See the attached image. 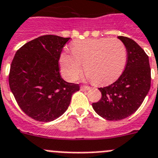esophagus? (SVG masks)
Instances as JSON below:
<instances>
[{
	"label": "esophagus",
	"mask_w": 158,
	"mask_h": 158,
	"mask_svg": "<svg viewBox=\"0 0 158 158\" xmlns=\"http://www.w3.org/2000/svg\"><path fill=\"white\" fill-rule=\"evenodd\" d=\"M81 90H88L89 89V86H80Z\"/></svg>",
	"instance_id": "obj_1"
}]
</instances>
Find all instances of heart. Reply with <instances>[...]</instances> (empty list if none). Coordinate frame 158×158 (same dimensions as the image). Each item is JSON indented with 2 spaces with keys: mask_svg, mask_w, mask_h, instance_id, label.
I'll return each mask as SVG.
<instances>
[{
  "mask_svg": "<svg viewBox=\"0 0 158 158\" xmlns=\"http://www.w3.org/2000/svg\"><path fill=\"white\" fill-rule=\"evenodd\" d=\"M72 53L62 52L60 66L62 76L69 81L77 79L84 72L95 84L104 85L119 77L124 67L127 52L116 38H88L71 45Z\"/></svg>",
  "mask_w": 158,
  "mask_h": 158,
  "instance_id": "obj_1",
  "label": "heart"
}]
</instances>
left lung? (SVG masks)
Instances as JSON below:
<instances>
[{
  "label": "left lung",
  "mask_w": 158,
  "mask_h": 158,
  "mask_svg": "<svg viewBox=\"0 0 158 158\" xmlns=\"http://www.w3.org/2000/svg\"><path fill=\"white\" fill-rule=\"evenodd\" d=\"M118 38L127 50V64L113 84L99 88L102 98L92 104L93 109L107 120L128 117L140 107L148 94L151 82L149 56L134 40L123 36Z\"/></svg>",
  "instance_id": "1"
}]
</instances>
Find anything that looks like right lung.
<instances>
[{"mask_svg": "<svg viewBox=\"0 0 158 158\" xmlns=\"http://www.w3.org/2000/svg\"><path fill=\"white\" fill-rule=\"evenodd\" d=\"M70 38L43 35L18 49L10 68L8 82L17 104L37 121L49 122L64 114L79 84L64 80L59 59Z\"/></svg>", "mask_w": 158, "mask_h": 158, "instance_id": "right-lung-1", "label": "right lung"}]
</instances>
